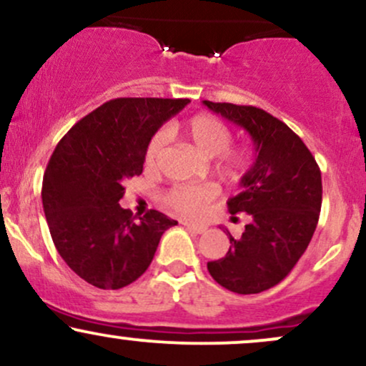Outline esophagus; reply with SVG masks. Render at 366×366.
Wrapping results in <instances>:
<instances>
[{
    "mask_svg": "<svg viewBox=\"0 0 366 366\" xmlns=\"http://www.w3.org/2000/svg\"><path fill=\"white\" fill-rule=\"evenodd\" d=\"M180 224H182L184 227H187V229L194 234H203L204 230H207V225H203V224H192V222H187V220H182Z\"/></svg>",
    "mask_w": 366,
    "mask_h": 366,
    "instance_id": "1",
    "label": "esophagus"
}]
</instances>
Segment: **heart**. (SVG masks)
I'll list each match as a JSON object with an SVG mask.
<instances>
[{
	"label": "heart",
	"instance_id": "heart-1",
	"mask_svg": "<svg viewBox=\"0 0 366 366\" xmlns=\"http://www.w3.org/2000/svg\"><path fill=\"white\" fill-rule=\"evenodd\" d=\"M179 134H182L194 148L204 157H218V165L227 174H237L246 165L244 151L230 149L232 130L220 119L213 115H194L179 125ZM167 136L163 132L154 134L146 146L144 162L148 167L157 165L162 157ZM218 191L212 184H177L165 192L163 199L175 212L186 217H199L209 201L217 197Z\"/></svg>",
	"mask_w": 366,
	"mask_h": 366
}]
</instances>
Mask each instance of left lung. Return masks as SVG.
Masks as SVG:
<instances>
[{"instance_id": "1", "label": "left lung", "mask_w": 366, "mask_h": 366, "mask_svg": "<svg viewBox=\"0 0 366 366\" xmlns=\"http://www.w3.org/2000/svg\"><path fill=\"white\" fill-rule=\"evenodd\" d=\"M203 104L247 130L256 151L239 182L242 191L227 201L232 215L247 213L251 222L241 239L229 234V251L208 262V272L232 292H263L289 275L312 241L322 208L320 169L301 137L262 108Z\"/></svg>"}]
</instances>
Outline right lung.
I'll return each mask as SVG.
<instances>
[{
	"label": "right lung",
	"mask_w": 366,
	"mask_h": 366,
	"mask_svg": "<svg viewBox=\"0 0 366 366\" xmlns=\"http://www.w3.org/2000/svg\"><path fill=\"white\" fill-rule=\"evenodd\" d=\"M189 99L117 98L79 120L54 148L43 208L63 262L99 289H122L148 270L163 232L177 225L157 209H124V182L142 174L146 146Z\"/></svg>",
	"instance_id": "add662e5"
}]
</instances>
